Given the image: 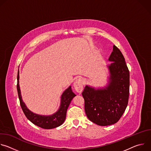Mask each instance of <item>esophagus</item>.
<instances>
[{"label": "esophagus", "instance_id": "obj_1", "mask_svg": "<svg viewBox=\"0 0 151 151\" xmlns=\"http://www.w3.org/2000/svg\"><path fill=\"white\" fill-rule=\"evenodd\" d=\"M73 87L75 91L78 93H81L83 87V80L82 78H79L75 81L73 83Z\"/></svg>", "mask_w": 151, "mask_h": 151}]
</instances>
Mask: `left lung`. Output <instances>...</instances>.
Listing matches in <instances>:
<instances>
[{"label": "left lung", "instance_id": "8db88e82", "mask_svg": "<svg viewBox=\"0 0 151 151\" xmlns=\"http://www.w3.org/2000/svg\"><path fill=\"white\" fill-rule=\"evenodd\" d=\"M107 66L109 82L105 88L96 90L87 85L82 95L88 118L101 126L116 123L125 111L130 90V72L121 51L114 45Z\"/></svg>", "mask_w": 151, "mask_h": 151}]
</instances>
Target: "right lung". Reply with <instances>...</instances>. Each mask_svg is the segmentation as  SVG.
Listing matches in <instances>:
<instances>
[{
	"instance_id": "add662e5",
	"label": "right lung",
	"mask_w": 151,
	"mask_h": 151,
	"mask_svg": "<svg viewBox=\"0 0 151 151\" xmlns=\"http://www.w3.org/2000/svg\"><path fill=\"white\" fill-rule=\"evenodd\" d=\"M17 91L19 99L20 105L27 118L35 125L44 129H51L61 125L66 119V113L68 107L73 99L76 96L72 92L71 86L64 91L61 97V103L57 112L51 115L44 116L33 113L27 109L23 101L21 95L19 85V72L17 75Z\"/></svg>"
}]
</instances>
